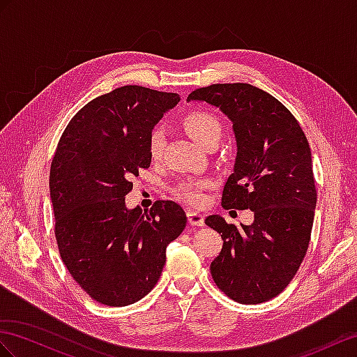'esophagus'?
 Masks as SVG:
<instances>
[{
    "label": "esophagus",
    "mask_w": 357,
    "mask_h": 357,
    "mask_svg": "<svg viewBox=\"0 0 357 357\" xmlns=\"http://www.w3.org/2000/svg\"><path fill=\"white\" fill-rule=\"evenodd\" d=\"M187 217H188V222L193 226H204L205 225V215L202 213L195 211V209H188Z\"/></svg>",
    "instance_id": "1"
}]
</instances>
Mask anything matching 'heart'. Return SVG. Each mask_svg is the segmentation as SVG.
Here are the masks:
<instances>
[{
    "instance_id": "1",
    "label": "heart",
    "mask_w": 357,
    "mask_h": 357,
    "mask_svg": "<svg viewBox=\"0 0 357 357\" xmlns=\"http://www.w3.org/2000/svg\"><path fill=\"white\" fill-rule=\"evenodd\" d=\"M182 126L191 139L204 148L211 142H218L222 134L220 121L217 116L205 112V109H193L187 113L182 117ZM164 143H166V137H164L161 128H153L148 140V149L152 160L161 158ZM208 181H184L173 190V193L190 204H200L204 199V190L208 188Z\"/></svg>"
}]
</instances>
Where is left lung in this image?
<instances>
[{"label": "left lung", "instance_id": "1", "mask_svg": "<svg viewBox=\"0 0 357 357\" xmlns=\"http://www.w3.org/2000/svg\"><path fill=\"white\" fill-rule=\"evenodd\" d=\"M187 100H205L231 119L236 158L222 205L255 215L241 227L220 215L205 218L223 240L209 270L227 297L262 303L287 288L309 245L317 190L307 139L285 105L250 84L196 89Z\"/></svg>", "mask_w": 357, "mask_h": 357}]
</instances>
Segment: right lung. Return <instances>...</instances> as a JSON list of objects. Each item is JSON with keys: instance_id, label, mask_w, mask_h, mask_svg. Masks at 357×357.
Returning <instances> with one entry per match:
<instances>
[{"instance_id": "add662e5", "label": "right lung", "mask_w": 357, "mask_h": 357, "mask_svg": "<svg viewBox=\"0 0 357 357\" xmlns=\"http://www.w3.org/2000/svg\"><path fill=\"white\" fill-rule=\"evenodd\" d=\"M178 93L123 86L70 119L51 162L56 240L70 276L100 305L126 306L157 285L166 248L187 225L172 200L128 209L131 178L151 166L153 126Z\"/></svg>"}]
</instances>
